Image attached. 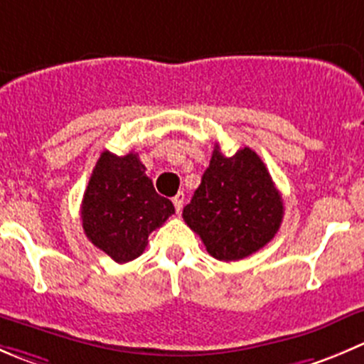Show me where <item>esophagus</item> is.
Listing matches in <instances>:
<instances>
[{
	"instance_id": "esophagus-1",
	"label": "esophagus",
	"mask_w": 364,
	"mask_h": 364,
	"mask_svg": "<svg viewBox=\"0 0 364 364\" xmlns=\"http://www.w3.org/2000/svg\"><path fill=\"white\" fill-rule=\"evenodd\" d=\"M183 200H185V193L183 192L176 193V196L172 197V203H174V208L178 213H181V210H183Z\"/></svg>"
}]
</instances>
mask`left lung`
Instances as JSON below:
<instances>
[{
    "instance_id": "1",
    "label": "left lung",
    "mask_w": 364,
    "mask_h": 364,
    "mask_svg": "<svg viewBox=\"0 0 364 364\" xmlns=\"http://www.w3.org/2000/svg\"><path fill=\"white\" fill-rule=\"evenodd\" d=\"M283 197L249 147L224 156L215 147L183 218L220 261H238L267 245L283 222Z\"/></svg>"
}]
</instances>
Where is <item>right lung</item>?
Instances as JSON below:
<instances>
[{"mask_svg": "<svg viewBox=\"0 0 364 364\" xmlns=\"http://www.w3.org/2000/svg\"><path fill=\"white\" fill-rule=\"evenodd\" d=\"M174 213V204L158 196L135 153H101L81 200L87 238L117 263L144 252L147 238Z\"/></svg>", "mask_w": 364, "mask_h": 364, "instance_id": "obj_1", "label": "right lung"}]
</instances>
